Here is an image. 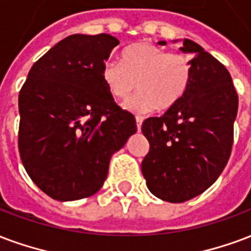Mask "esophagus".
Listing matches in <instances>:
<instances>
[{"label":"esophagus","instance_id":"esophagus-1","mask_svg":"<svg viewBox=\"0 0 251 251\" xmlns=\"http://www.w3.org/2000/svg\"><path fill=\"white\" fill-rule=\"evenodd\" d=\"M135 122H137V129L141 130V126H142V122H144V118L141 116H137L135 117Z\"/></svg>","mask_w":251,"mask_h":251}]
</instances>
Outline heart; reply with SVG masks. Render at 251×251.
I'll use <instances>...</instances> for the list:
<instances>
[{
    "label": "heart",
    "instance_id": "1",
    "mask_svg": "<svg viewBox=\"0 0 251 251\" xmlns=\"http://www.w3.org/2000/svg\"><path fill=\"white\" fill-rule=\"evenodd\" d=\"M190 58L181 51L140 42L122 51V64L107 61L102 68V79L118 100H126L137 86L140 90L126 102L131 111L146 113L169 110L181 101L192 82Z\"/></svg>",
    "mask_w": 251,
    "mask_h": 251
}]
</instances>
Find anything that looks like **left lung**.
I'll use <instances>...</instances> for the list:
<instances>
[{"label": "left lung", "instance_id": "8db88e82", "mask_svg": "<svg viewBox=\"0 0 251 251\" xmlns=\"http://www.w3.org/2000/svg\"><path fill=\"white\" fill-rule=\"evenodd\" d=\"M181 50L194 54L189 90L162 117L145 120L141 129L150 144L141 165L146 185L173 203L200 196L220 177L231 154L238 110L227 69L190 40Z\"/></svg>", "mask_w": 251, "mask_h": 251}]
</instances>
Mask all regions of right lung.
I'll list each match as a JSON object with an SVG mask.
<instances>
[{
	"mask_svg": "<svg viewBox=\"0 0 251 251\" xmlns=\"http://www.w3.org/2000/svg\"><path fill=\"white\" fill-rule=\"evenodd\" d=\"M120 41L109 34L66 37L33 65L18 96V150L31 181L57 201L100 190L111 154L137 131L102 79Z\"/></svg>",
	"mask_w": 251,
	"mask_h": 251,
	"instance_id": "right-lung-1",
	"label": "right lung"
}]
</instances>
